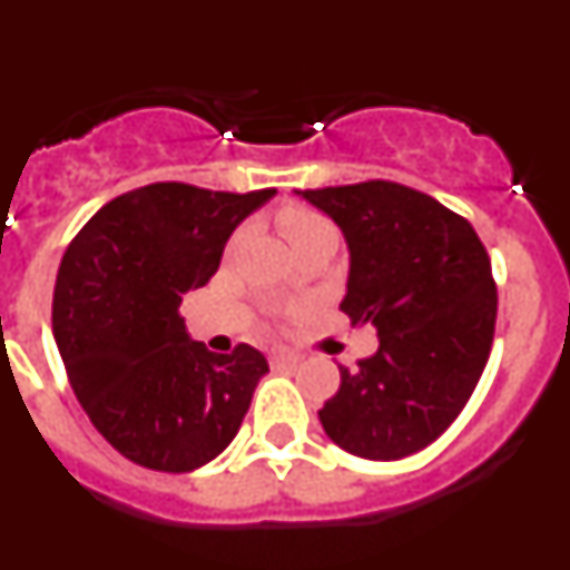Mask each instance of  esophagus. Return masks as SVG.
Instances as JSON below:
<instances>
[{
    "label": "esophagus",
    "mask_w": 570,
    "mask_h": 570,
    "mask_svg": "<svg viewBox=\"0 0 570 570\" xmlns=\"http://www.w3.org/2000/svg\"><path fill=\"white\" fill-rule=\"evenodd\" d=\"M271 365H299V356L291 354V351H271Z\"/></svg>",
    "instance_id": "obj_1"
}]
</instances>
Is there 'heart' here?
Masks as SVG:
<instances>
[{
    "label": "heart",
    "instance_id": "1",
    "mask_svg": "<svg viewBox=\"0 0 570 570\" xmlns=\"http://www.w3.org/2000/svg\"><path fill=\"white\" fill-rule=\"evenodd\" d=\"M276 219H279L282 234L288 236L294 250L302 245H311V242L336 239V230L328 216H322L314 208H305V205H288V208L279 210Z\"/></svg>",
    "mask_w": 570,
    "mask_h": 570
}]
</instances>
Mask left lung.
<instances>
[{
	"mask_svg": "<svg viewBox=\"0 0 570 570\" xmlns=\"http://www.w3.org/2000/svg\"><path fill=\"white\" fill-rule=\"evenodd\" d=\"M340 225L351 268L340 308L380 347L325 402V434L362 460H402L460 416L485 371L497 322L491 259L476 230L434 196L371 179L296 190Z\"/></svg>",
	"mask_w": 570,
	"mask_h": 570,
	"instance_id": "1",
	"label": "left lung"
}]
</instances>
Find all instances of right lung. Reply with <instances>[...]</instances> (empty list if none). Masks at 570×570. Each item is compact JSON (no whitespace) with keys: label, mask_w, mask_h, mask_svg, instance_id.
Segmentation results:
<instances>
[{"label":"right lung","mask_w":570,"mask_h":570,"mask_svg":"<svg viewBox=\"0 0 570 570\" xmlns=\"http://www.w3.org/2000/svg\"><path fill=\"white\" fill-rule=\"evenodd\" d=\"M274 194L145 185L99 208L65 250L53 340L85 414L136 465L196 471L248 414L268 360L250 345L214 354L190 340L179 302L216 274L236 225Z\"/></svg>","instance_id":"obj_1"}]
</instances>
